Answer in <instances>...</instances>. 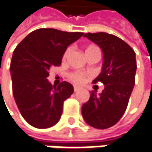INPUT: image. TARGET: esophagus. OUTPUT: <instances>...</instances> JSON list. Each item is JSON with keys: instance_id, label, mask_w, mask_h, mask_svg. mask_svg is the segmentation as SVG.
Segmentation results:
<instances>
[{"instance_id": "34e87169", "label": "esophagus", "mask_w": 152, "mask_h": 152, "mask_svg": "<svg viewBox=\"0 0 152 152\" xmlns=\"http://www.w3.org/2000/svg\"><path fill=\"white\" fill-rule=\"evenodd\" d=\"M80 89V87L76 86H74V91H75V92H76V91H79Z\"/></svg>"}]
</instances>
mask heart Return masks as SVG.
<instances>
[{
	"mask_svg": "<svg viewBox=\"0 0 152 152\" xmlns=\"http://www.w3.org/2000/svg\"><path fill=\"white\" fill-rule=\"evenodd\" d=\"M71 51H72V48H68L65 51L64 55H63V59H66V58L68 57V55L70 54V53H71ZM94 52H99V49L97 47L93 46V45L87 47L86 49V56L93 53ZM85 78H86L85 75L80 72H73L70 74V79L72 80L73 82H75V83L82 84L84 81H85Z\"/></svg>",
	"mask_w": 152,
	"mask_h": 152,
	"instance_id": "1",
	"label": "heart"
}]
</instances>
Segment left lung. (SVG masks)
Masks as SVG:
<instances>
[{
  "instance_id": "left-lung-1",
  "label": "left lung",
  "mask_w": 152,
  "mask_h": 152,
  "mask_svg": "<svg viewBox=\"0 0 152 152\" xmlns=\"http://www.w3.org/2000/svg\"><path fill=\"white\" fill-rule=\"evenodd\" d=\"M86 37L103 52L101 72L92 81L104 85L101 94L91 92L90 99L82 105V117L87 124L105 129L116 124L124 115L135 85L136 53L124 40L104 32L87 33Z\"/></svg>"
}]
</instances>
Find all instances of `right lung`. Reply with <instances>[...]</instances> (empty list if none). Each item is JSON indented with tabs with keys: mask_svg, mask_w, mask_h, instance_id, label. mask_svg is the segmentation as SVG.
<instances>
[{
	"mask_svg": "<svg viewBox=\"0 0 152 152\" xmlns=\"http://www.w3.org/2000/svg\"><path fill=\"white\" fill-rule=\"evenodd\" d=\"M83 34L39 28L28 34L14 51L10 62L14 98L21 115L33 127L50 128L60 120L63 102L74 89L66 81L53 86L47 77L53 66L61 65L67 47Z\"/></svg>",
	"mask_w": 152,
	"mask_h": 152,
	"instance_id": "1",
	"label": "right lung"
}]
</instances>
